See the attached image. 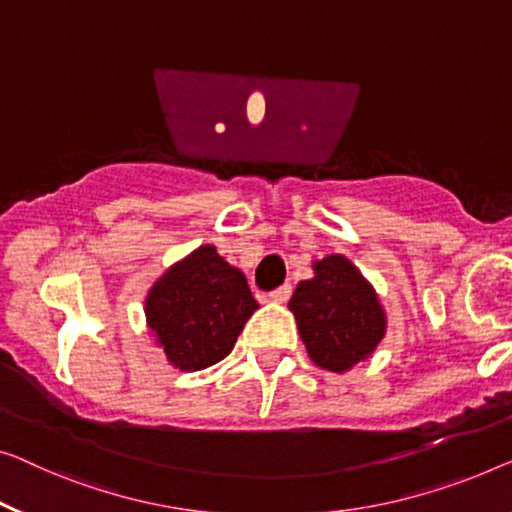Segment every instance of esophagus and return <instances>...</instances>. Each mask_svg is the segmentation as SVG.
Returning a JSON list of instances; mask_svg holds the SVG:
<instances>
[{
  "instance_id": "1",
  "label": "esophagus",
  "mask_w": 512,
  "mask_h": 512,
  "mask_svg": "<svg viewBox=\"0 0 512 512\" xmlns=\"http://www.w3.org/2000/svg\"><path fill=\"white\" fill-rule=\"evenodd\" d=\"M289 296H292V287L289 285H282V287H278V289H273V292L269 294V299L271 301H276V303H285Z\"/></svg>"
}]
</instances>
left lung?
<instances>
[{
    "instance_id": "1",
    "label": "left lung",
    "mask_w": 512,
    "mask_h": 512,
    "mask_svg": "<svg viewBox=\"0 0 512 512\" xmlns=\"http://www.w3.org/2000/svg\"><path fill=\"white\" fill-rule=\"evenodd\" d=\"M312 269L315 278L296 285L289 310L312 361L324 370L347 372L377 349L386 333V312L347 257L329 255Z\"/></svg>"
}]
</instances>
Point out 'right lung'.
<instances>
[{
	"label": "right lung",
	"mask_w": 512,
	"mask_h": 512,
	"mask_svg": "<svg viewBox=\"0 0 512 512\" xmlns=\"http://www.w3.org/2000/svg\"><path fill=\"white\" fill-rule=\"evenodd\" d=\"M257 308L246 276L213 246H200L170 266L144 301L149 331L183 372L223 361Z\"/></svg>",
	"instance_id": "add662e5"
}]
</instances>
